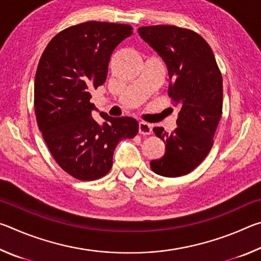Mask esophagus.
Wrapping results in <instances>:
<instances>
[{
    "instance_id": "34e87169",
    "label": "esophagus",
    "mask_w": 261,
    "mask_h": 261,
    "mask_svg": "<svg viewBox=\"0 0 261 261\" xmlns=\"http://www.w3.org/2000/svg\"><path fill=\"white\" fill-rule=\"evenodd\" d=\"M152 132V126L146 122H139V134L140 135H151Z\"/></svg>"
}]
</instances>
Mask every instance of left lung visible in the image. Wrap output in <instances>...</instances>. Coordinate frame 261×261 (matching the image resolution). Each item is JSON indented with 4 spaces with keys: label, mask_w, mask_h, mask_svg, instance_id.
<instances>
[{
    "label": "left lung",
    "mask_w": 261,
    "mask_h": 261,
    "mask_svg": "<svg viewBox=\"0 0 261 261\" xmlns=\"http://www.w3.org/2000/svg\"><path fill=\"white\" fill-rule=\"evenodd\" d=\"M138 33L166 62L168 95L180 108L171 134L153 129L165 141L166 152L149 166L160 176L179 177L196 169L213 146L222 115V74L208 43L192 30L153 25L139 28Z\"/></svg>",
    "instance_id": "1"
}]
</instances>
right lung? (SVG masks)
Wrapping results in <instances>:
<instances>
[{"instance_id":"obj_1","label":"right lung","mask_w":261,"mask_h":261,"mask_svg":"<svg viewBox=\"0 0 261 261\" xmlns=\"http://www.w3.org/2000/svg\"><path fill=\"white\" fill-rule=\"evenodd\" d=\"M132 34V26L86 21L57 33L39 61L34 81V112L39 130L53 158L79 180H95L109 173L113 154L123 139L138 134L132 117L91 116V91L107 78L110 55Z\"/></svg>"}]
</instances>
